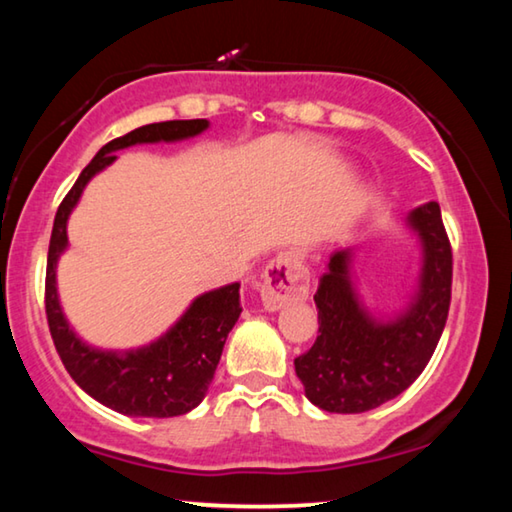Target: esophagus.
<instances>
[{
    "instance_id": "obj_1",
    "label": "esophagus",
    "mask_w": 512,
    "mask_h": 512,
    "mask_svg": "<svg viewBox=\"0 0 512 512\" xmlns=\"http://www.w3.org/2000/svg\"><path fill=\"white\" fill-rule=\"evenodd\" d=\"M262 302L268 311H277L302 302L309 296V271L302 257L293 250L273 257L264 268Z\"/></svg>"
}]
</instances>
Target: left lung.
Returning a JSON list of instances; mask_svg holds the SVG:
<instances>
[{
    "mask_svg": "<svg viewBox=\"0 0 512 512\" xmlns=\"http://www.w3.org/2000/svg\"><path fill=\"white\" fill-rule=\"evenodd\" d=\"M422 273L409 309L372 318L352 287L350 250L329 257L316 291L318 336L293 361L311 404L329 413H363L404 393L427 368L452 302V246L436 201L415 207Z\"/></svg>",
    "mask_w": 512,
    "mask_h": 512,
    "instance_id": "left-lung-1",
    "label": "left lung"
}]
</instances>
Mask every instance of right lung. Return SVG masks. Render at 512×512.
<instances>
[{
	"label": "right lung",
	"mask_w": 512,
	"mask_h": 512,
	"mask_svg": "<svg viewBox=\"0 0 512 512\" xmlns=\"http://www.w3.org/2000/svg\"><path fill=\"white\" fill-rule=\"evenodd\" d=\"M207 119L149 124L108 142L81 171L60 203L51 230L45 280V309L56 352L72 379L108 409L135 418H173L201 404L219 366L225 339L241 314L239 282L198 296L183 318L158 341L131 352H106L83 343L60 309L56 264L67 248V219L94 173L117 160L115 151L133 144L176 142L203 133Z\"/></svg>",
	"instance_id": "right-lung-1"
}]
</instances>
